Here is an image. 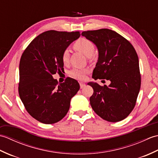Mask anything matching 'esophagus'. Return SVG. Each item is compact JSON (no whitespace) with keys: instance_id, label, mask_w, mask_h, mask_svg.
I'll return each instance as SVG.
<instances>
[{"instance_id":"34e87169","label":"esophagus","mask_w":158,"mask_h":158,"mask_svg":"<svg viewBox=\"0 0 158 158\" xmlns=\"http://www.w3.org/2000/svg\"><path fill=\"white\" fill-rule=\"evenodd\" d=\"M79 85H80V88H81V89L83 88H84V87L85 86V83H83V82H80V83H79Z\"/></svg>"}]
</instances>
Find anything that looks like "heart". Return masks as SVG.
Masks as SVG:
<instances>
[{
  "mask_svg": "<svg viewBox=\"0 0 158 158\" xmlns=\"http://www.w3.org/2000/svg\"><path fill=\"white\" fill-rule=\"evenodd\" d=\"M74 48H75L77 51L81 52L83 54H84L86 57H91L94 52V43L89 41V40L85 38H81L75 43L74 44ZM69 52L68 49H65L64 51L62 52V60L64 64L68 63L69 60ZM86 70H80L77 69H74L70 71V74L72 77H75L77 79H83L84 77L85 74L86 73Z\"/></svg>",
  "mask_w": 158,
  "mask_h": 158,
  "instance_id": "1",
  "label": "heart"
}]
</instances>
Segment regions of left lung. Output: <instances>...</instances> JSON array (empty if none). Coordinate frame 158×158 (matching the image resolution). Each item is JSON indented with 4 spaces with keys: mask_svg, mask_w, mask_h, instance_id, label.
Instances as JSON below:
<instances>
[{
    "mask_svg": "<svg viewBox=\"0 0 158 158\" xmlns=\"http://www.w3.org/2000/svg\"><path fill=\"white\" fill-rule=\"evenodd\" d=\"M81 35L94 43L98 51L93 79L110 81L108 86L88 83L94 89L89 98L92 108L108 122L122 121L135 108L140 88L139 58L135 49L127 40L109 29L84 31Z\"/></svg>",
    "mask_w": 158,
    "mask_h": 158,
    "instance_id": "left-lung-1",
    "label": "left lung"
}]
</instances>
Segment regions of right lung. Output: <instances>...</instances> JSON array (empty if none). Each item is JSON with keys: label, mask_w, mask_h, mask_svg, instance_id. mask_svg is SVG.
Masks as SVG:
<instances>
[{"label": "right lung", "mask_w": 158, "mask_h": 158, "mask_svg": "<svg viewBox=\"0 0 158 158\" xmlns=\"http://www.w3.org/2000/svg\"><path fill=\"white\" fill-rule=\"evenodd\" d=\"M80 35L78 31H46L33 39L22 53L19 95L28 113L43 123H55L64 118L80 88L73 78L58 84L52 77L64 69L62 52Z\"/></svg>", "instance_id": "1"}]
</instances>
